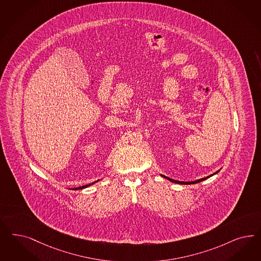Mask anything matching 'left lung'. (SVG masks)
Returning <instances> with one entry per match:
<instances>
[{
	"label": "left lung",
	"instance_id": "8db88e82",
	"mask_svg": "<svg viewBox=\"0 0 261 261\" xmlns=\"http://www.w3.org/2000/svg\"><path fill=\"white\" fill-rule=\"evenodd\" d=\"M219 171H220V170L216 171L215 173L211 174V175L207 176V177H202V178H200V179H196V180H194V181H179V180H176V179L170 178V177H166V176H163V175H160V176L162 177H164V178H166V179H168V180L172 181V182H174V184H178V185H195V184H199V182H201L202 180H205V179H207L208 177H212V176H214V175H216V174L218 173Z\"/></svg>",
	"mask_w": 261,
	"mask_h": 261
}]
</instances>
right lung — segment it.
Wrapping results in <instances>:
<instances>
[{
    "label": "right lung",
    "instance_id": "add662e5",
    "mask_svg": "<svg viewBox=\"0 0 261 261\" xmlns=\"http://www.w3.org/2000/svg\"><path fill=\"white\" fill-rule=\"evenodd\" d=\"M100 179H98V180H96V181H94L92 184H89V185H84V186H80V187H76L74 190H80V189H84V188H86V187H88V186H91V185H94V184H96V182H98Z\"/></svg>",
    "mask_w": 261,
    "mask_h": 261
}]
</instances>
